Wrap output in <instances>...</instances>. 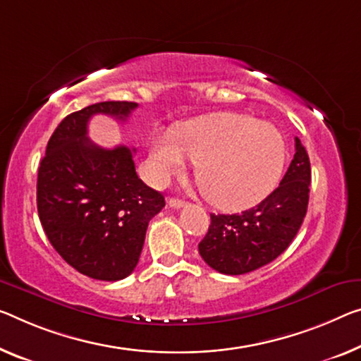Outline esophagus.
<instances>
[{
    "label": "esophagus",
    "mask_w": 361,
    "mask_h": 361,
    "mask_svg": "<svg viewBox=\"0 0 361 361\" xmlns=\"http://www.w3.org/2000/svg\"><path fill=\"white\" fill-rule=\"evenodd\" d=\"M169 207L174 208V209H179L182 207H185V202L184 200H179V198H169Z\"/></svg>",
    "instance_id": "esophagus-1"
}]
</instances>
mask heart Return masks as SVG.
<instances>
[{
  "instance_id": "heart-1",
  "label": "heart",
  "mask_w": 361,
  "mask_h": 361,
  "mask_svg": "<svg viewBox=\"0 0 361 361\" xmlns=\"http://www.w3.org/2000/svg\"><path fill=\"white\" fill-rule=\"evenodd\" d=\"M286 140L274 126L247 114L221 113L154 134L149 176L163 184L195 161L203 195L219 209L250 208L269 195L286 164Z\"/></svg>"
}]
</instances>
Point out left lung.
Segmentation results:
<instances>
[{
	"label": "left lung",
	"mask_w": 361,
	"mask_h": 361,
	"mask_svg": "<svg viewBox=\"0 0 361 361\" xmlns=\"http://www.w3.org/2000/svg\"><path fill=\"white\" fill-rule=\"evenodd\" d=\"M312 168L302 142L279 187L257 207L237 214H212L198 243L204 263L223 274H245L276 259L290 245L308 208Z\"/></svg>",
	"instance_id": "left-lung-1"
}]
</instances>
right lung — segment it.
Returning <instances> with one entry per match:
<instances>
[{
  "label": "right lung",
  "mask_w": 361,
  "mask_h": 361,
  "mask_svg": "<svg viewBox=\"0 0 361 361\" xmlns=\"http://www.w3.org/2000/svg\"><path fill=\"white\" fill-rule=\"evenodd\" d=\"M138 106L102 102L61 121L48 140L37 179L43 231L72 268L98 281H119L135 269L149 219L164 197L138 179L134 152L88 140L92 116L126 121Z\"/></svg>",
  "instance_id": "1"
}]
</instances>
